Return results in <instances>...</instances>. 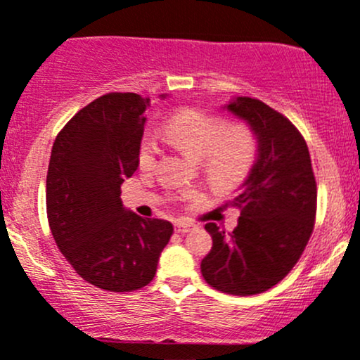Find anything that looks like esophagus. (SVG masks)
<instances>
[{
    "instance_id": "obj_1",
    "label": "esophagus",
    "mask_w": 360,
    "mask_h": 360,
    "mask_svg": "<svg viewBox=\"0 0 360 360\" xmlns=\"http://www.w3.org/2000/svg\"><path fill=\"white\" fill-rule=\"evenodd\" d=\"M193 229H196L195 224L183 222V220H179V222H176V232H179V234H186V232L193 231Z\"/></svg>"
}]
</instances>
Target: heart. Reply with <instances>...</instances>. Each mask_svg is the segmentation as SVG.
<instances>
[{"mask_svg": "<svg viewBox=\"0 0 360 360\" xmlns=\"http://www.w3.org/2000/svg\"><path fill=\"white\" fill-rule=\"evenodd\" d=\"M164 131L181 152L193 159H203L205 171L224 186L238 184L255 164L258 143L246 124H227L222 117L183 109L165 122ZM159 145L145 135L138 150V164L148 171L155 165Z\"/></svg>", "mask_w": 360, "mask_h": 360, "instance_id": "heart-1", "label": "heart"}]
</instances>
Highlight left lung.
Segmentation results:
<instances>
[{"label": "left lung", "mask_w": 360, "mask_h": 360, "mask_svg": "<svg viewBox=\"0 0 360 360\" xmlns=\"http://www.w3.org/2000/svg\"><path fill=\"white\" fill-rule=\"evenodd\" d=\"M222 109L250 126L258 152L232 201L240 208L238 227L225 234L217 224L205 225L213 246L201 259V274L220 292L262 294L294 268L313 232L309 150L297 128L258 98L234 97Z\"/></svg>", "instance_id": "1"}]
</instances>
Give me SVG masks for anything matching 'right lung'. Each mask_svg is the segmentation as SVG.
Segmentation results:
<instances>
[{"label": "right lung", "instance_id": "add662e5", "mask_svg": "<svg viewBox=\"0 0 360 360\" xmlns=\"http://www.w3.org/2000/svg\"><path fill=\"white\" fill-rule=\"evenodd\" d=\"M167 97L162 94L160 98ZM150 98L112 92L78 110L51 150L47 220L73 270L109 292L152 282L172 224L122 207L121 184L138 169Z\"/></svg>", "mask_w": 360, "mask_h": 360}]
</instances>
